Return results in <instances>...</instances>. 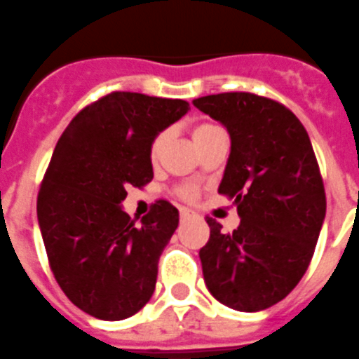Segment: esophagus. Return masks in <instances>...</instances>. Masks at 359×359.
<instances>
[{
  "mask_svg": "<svg viewBox=\"0 0 359 359\" xmlns=\"http://www.w3.org/2000/svg\"><path fill=\"white\" fill-rule=\"evenodd\" d=\"M180 217H182V222H187V219H192V217H196V212L191 209H182L180 210Z\"/></svg>",
  "mask_w": 359,
  "mask_h": 359,
  "instance_id": "1",
  "label": "esophagus"
}]
</instances>
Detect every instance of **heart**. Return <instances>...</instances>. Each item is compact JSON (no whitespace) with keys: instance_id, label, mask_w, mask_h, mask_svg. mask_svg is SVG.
Segmentation results:
<instances>
[{"instance_id":"heart-1","label":"heart","mask_w":359,"mask_h":359,"mask_svg":"<svg viewBox=\"0 0 359 359\" xmlns=\"http://www.w3.org/2000/svg\"><path fill=\"white\" fill-rule=\"evenodd\" d=\"M219 130H222V128L217 127V125L203 121V123H196L194 127H192L191 134L196 145H200V143H203L205 140H209L212 134L219 133ZM165 143H167V133H159L158 136L152 140V143H150V150H149V156L152 161L159 159V156H161V152H163L165 149ZM182 196L183 198H187V200H191V198H194V191H192V189H182Z\"/></svg>"}]
</instances>
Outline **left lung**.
<instances>
[{
    "label": "left lung",
    "instance_id": "1",
    "mask_svg": "<svg viewBox=\"0 0 359 359\" xmlns=\"http://www.w3.org/2000/svg\"><path fill=\"white\" fill-rule=\"evenodd\" d=\"M231 134V156L217 192L234 200L236 231L207 217L210 238L200 259L207 289L241 312L287 296L314 256L327 198L309 134L292 110L252 92L194 100Z\"/></svg>",
    "mask_w": 359,
    "mask_h": 359
}]
</instances>
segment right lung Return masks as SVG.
<instances>
[{
    "label": "right lung",
    "instance_id": "right-lung-1",
    "mask_svg": "<svg viewBox=\"0 0 359 359\" xmlns=\"http://www.w3.org/2000/svg\"><path fill=\"white\" fill-rule=\"evenodd\" d=\"M191 109L183 100L110 92L63 130L38 192L48 265L76 307L97 320L130 318L152 298L177 209L158 200L134 225L119 207L152 182L150 143Z\"/></svg>",
    "mask_w": 359,
    "mask_h": 359
}]
</instances>
